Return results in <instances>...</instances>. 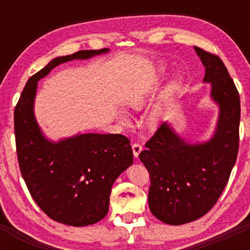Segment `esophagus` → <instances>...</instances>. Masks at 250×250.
I'll return each mask as SVG.
<instances>
[{"label":"esophagus","mask_w":250,"mask_h":250,"mask_svg":"<svg viewBox=\"0 0 250 250\" xmlns=\"http://www.w3.org/2000/svg\"><path fill=\"white\" fill-rule=\"evenodd\" d=\"M131 146H132V152H134V156H135V158H138L139 154H140V151L143 150V146H141V144H139V143H134Z\"/></svg>","instance_id":"esophagus-1"}]
</instances>
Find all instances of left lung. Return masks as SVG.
Returning <instances> with one entry per match:
<instances>
[{
	"label": "left lung",
	"instance_id": "8db88e82",
	"mask_svg": "<svg viewBox=\"0 0 250 250\" xmlns=\"http://www.w3.org/2000/svg\"><path fill=\"white\" fill-rule=\"evenodd\" d=\"M205 66L204 81L220 115L214 138L199 145L185 144L167 123L161 124L139 154L149 171V208L165 224L180 225L210 210L228 183L239 150L240 98L219 56L195 47Z\"/></svg>",
	"mask_w": 250,
	"mask_h": 250
}]
</instances>
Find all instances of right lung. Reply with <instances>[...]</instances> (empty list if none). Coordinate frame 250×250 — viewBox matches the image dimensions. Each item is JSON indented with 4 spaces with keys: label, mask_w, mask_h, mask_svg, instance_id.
<instances>
[{
    "label": "right lung",
    "mask_w": 250,
    "mask_h": 250,
    "mask_svg": "<svg viewBox=\"0 0 250 250\" xmlns=\"http://www.w3.org/2000/svg\"><path fill=\"white\" fill-rule=\"evenodd\" d=\"M106 51L52 60L28 79L13 114L17 160L32 199L51 219L72 227L95 224L107 214L115 179L134 161L130 140L121 134H83L52 144L37 126L34 99L37 81L57 65Z\"/></svg>",
    "instance_id": "1"
}]
</instances>
